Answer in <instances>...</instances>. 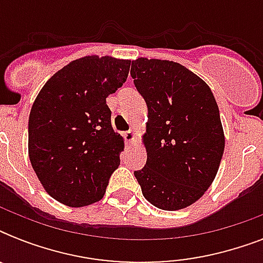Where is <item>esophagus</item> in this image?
<instances>
[{"mask_svg": "<svg viewBox=\"0 0 263 263\" xmlns=\"http://www.w3.org/2000/svg\"><path fill=\"white\" fill-rule=\"evenodd\" d=\"M124 138H125L127 142H134L136 138V132L134 131V129H129V131L124 132Z\"/></svg>", "mask_w": 263, "mask_h": 263, "instance_id": "34e87169", "label": "esophagus"}]
</instances>
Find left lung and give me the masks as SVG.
<instances>
[{
  "label": "left lung",
  "instance_id": "left-lung-1",
  "mask_svg": "<svg viewBox=\"0 0 263 263\" xmlns=\"http://www.w3.org/2000/svg\"><path fill=\"white\" fill-rule=\"evenodd\" d=\"M131 76L148 110L147 161L134 175L152 204L187 208L210 187L224 154L214 95L199 76L166 60L132 61Z\"/></svg>",
  "mask_w": 263,
  "mask_h": 263
}]
</instances>
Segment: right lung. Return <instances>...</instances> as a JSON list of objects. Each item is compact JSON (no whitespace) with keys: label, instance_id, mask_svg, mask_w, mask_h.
Segmentation results:
<instances>
[{"label":"right lung","instance_id":"obj_1","mask_svg":"<svg viewBox=\"0 0 263 263\" xmlns=\"http://www.w3.org/2000/svg\"><path fill=\"white\" fill-rule=\"evenodd\" d=\"M131 61L88 55L68 64L39 91L28 119V154L50 196L71 208L102 199L119 168L123 138L106 98L125 83Z\"/></svg>","mask_w":263,"mask_h":263}]
</instances>
